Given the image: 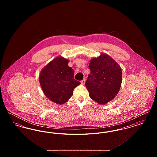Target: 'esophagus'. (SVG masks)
I'll use <instances>...</instances> for the list:
<instances>
[{
	"label": "esophagus",
	"instance_id": "esophagus-1",
	"mask_svg": "<svg viewBox=\"0 0 157 157\" xmlns=\"http://www.w3.org/2000/svg\"><path fill=\"white\" fill-rule=\"evenodd\" d=\"M81 83L83 84H83H85V79H83V80H82V81H81Z\"/></svg>",
	"mask_w": 157,
	"mask_h": 157
}]
</instances>
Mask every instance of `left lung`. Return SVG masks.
<instances>
[{"mask_svg": "<svg viewBox=\"0 0 157 157\" xmlns=\"http://www.w3.org/2000/svg\"><path fill=\"white\" fill-rule=\"evenodd\" d=\"M89 68L90 73L85 86L90 98L99 104H105L112 100L120 90L121 68L111 56L104 53L91 59Z\"/></svg>", "mask_w": 157, "mask_h": 157, "instance_id": "left-lung-1", "label": "left lung"}]
</instances>
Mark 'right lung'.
Wrapping results in <instances>:
<instances>
[{
	"label": "right lung",
	"instance_id": "add662e5",
	"mask_svg": "<svg viewBox=\"0 0 157 157\" xmlns=\"http://www.w3.org/2000/svg\"><path fill=\"white\" fill-rule=\"evenodd\" d=\"M69 60L61 56L49 62L41 71L39 82L45 96L57 104L67 102L75 87L81 82L74 79V71L68 67Z\"/></svg>",
	"mask_w": 157,
	"mask_h": 157
}]
</instances>
